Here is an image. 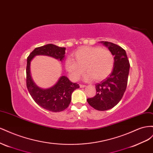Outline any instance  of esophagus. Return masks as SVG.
Returning a JSON list of instances; mask_svg holds the SVG:
<instances>
[{
	"label": "esophagus",
	"mask_w": 153,
	"mask_h": 153,
	"mask_svg": "<svg viewBox=\"0 0 153 153\" xmlns=\"http://www.w3.org/2000/svg\"><path fill=\"white\" fill-rule=\"evenodd\" d=\"M86 86V85H80V88H85Z\"/></svg>",
	"instance_id": "obj_1"
}]
</instances>
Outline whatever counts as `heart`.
<instances>
[{
	"instance_id": "heart-1",
	"label": "heart",
	"mask_w": 153,
	"mask_h": 153,
	"mask_svg": "<svg viewBox=\"0 0 153 153\" xmlns=\"http://www.w3.org/2000/svg\"><path fill=\"white\" fill-rule=\"evenodd\" d=\"M72 58L65 61V69L74 81L80 78L85 71V81L105 79L110 75L115 64L112 52L101 47H82L73 54Z\"/></svg>"
}]
</instances>
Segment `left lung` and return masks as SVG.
Returning a JSON list of instances; mask_svg holds the SVG:
<instances>
[{"instance_id": "1", "label": "left lung", "mask_w": 153, "mask_h": 153, "mask_svg": "<svg viewBox=\"0 0 153 153\" xmlns=\"http://www.w3.org/2000/svg\"><path fill=\"white\" fill-rule=\"evenodd\" d=\"M110 51L115 58L113 69L106 79L95 85L97 94L87 102L94 109L106 111L120 102L128 84L130 65L124 49L115 43L100 42Z\"/></svg>"}]
</instances>
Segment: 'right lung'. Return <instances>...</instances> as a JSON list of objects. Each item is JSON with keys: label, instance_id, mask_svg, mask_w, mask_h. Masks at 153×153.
<instances>
[{"label": "right lung", "instance_id": "1", "mask_svg": "<svg viewBox=\"0 0 153 153\" xmlns=\"http://www.w3.org/2000/svg\"><path fill=\"white\" fill-rule=\"evenodd\" d=\"M65 48L53 44H47L37 47L29 54L27 59L26 85L30 95L34 101L42 108L52 112H59L67 108L71 102L73 91L79 88L67 77L61 76L56 83L49 88L38 86L30 75V62L36 56H47L63 62L65 58Z\"/></svg>", "mask_w": 153, "mask_h": 153}]
</instances>
